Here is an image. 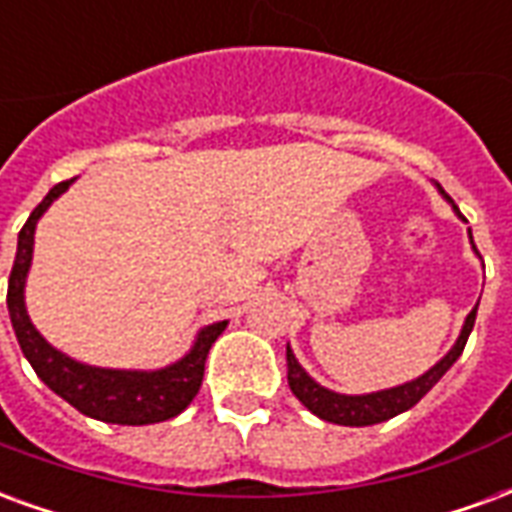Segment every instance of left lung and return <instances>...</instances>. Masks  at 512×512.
Wrapping results in <instances>:
<instances>
[{"label":"left lung","instance_id":"left-lung-1","mask_svg":"<svg viewBox=\"0 0 512 512\" xmlns=\"http://www.w3.org/2000/svg\"><path fill=\"white\" fill-rule=\"evenodd\" d=\"M436 189L441 191V197L450 202L452 211L458 213V219H463V213L458 211V205L452 202V197L447 191L441 189L439 183H436ZM466 222V219H463ZM469 241H472V230H469ZM472 249L477 252V246L472 241ZM474 318H477V307H474L469 315H466V321H463V329L458 334V340L452 345L447 356L436 362V365L430 367L428 373H422L414 381H408V384L392 386V389H381V392H370V395H340V392H332V389H326L318 381H312L307 376V370L299 365V359L293 356L288 345V384L290 392L299 397L304 406L310 408L315 417L326 419V422H334V425H348V428H365V425H376V422H386V419L397 417V414H403L411 406H417L422 397L428 395L433 386L439 384V378L455 365V359L463 354V345L469 340V334L474 329Z\"/></svg>","mask_w":512,"mask_h":512}]
</instances>
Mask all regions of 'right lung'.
Returning a JSON list of instances; mask_svg holds the SVG:
<instances>
[{
    "instance_id": "right-lung-1",
    "label": "right lung",
    "mask_w": 512,
    "mask_h": 512,
    "mask_svg": "<svg viewBox=\"0 0 512 512\" xmlns=\"http://www.w3.org/2000/svg\"><path fill=\"white\" fill-rule=\"evenodd\" d=\"M71 183L73 180L57 183L38 208L29 213L27 224L18 233L16 263L7 282V312H10L18 345L40 381L87 417L115 422V425H150V422L178 417L200 392L208 351L216 343V337L224 332L227 321L200 329L189 354L161 370H109V367L82 365L46 343V337L29 321L24 285H27L29 266H32L35 227L40 216L49 211L51 202L57 200L62 191H68Z\"/></svg>"
}]
</instances>
